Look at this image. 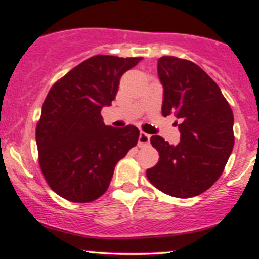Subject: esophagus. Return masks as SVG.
I'll return each mask as SVG.
<instances>
[{"label": "esophagus", "mask_w": 259, "mask_h": 259, "mask_svg": "<svg viewBox=\"0 0 259 259\" xmlns=\"http://www.w3.org/2000/svg\"><path fill=\"white\" fill-rule=\"evenodd\" d=\"M148 144H150V135H148V134H146V133H144V132L140 133L139 142H138L139 147H145V146H147Z\"/></svg>", "instance_id": "34e87169"}]
</instances>
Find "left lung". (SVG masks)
I'll list each match as a JSON object with an SVG mask.
<instances>
[{
	"mask_svg": "<svg viewBox=\"0 0 259 259\" xmlns=\"http://www.w3.org/2000/svg\"><path fill=\"white\" fill-rule=\"evenodd\" d=\"M157 68L164 88L162 114L179 120L180 142L151 136L159 160L147 169V179L169 196L194 197L224 170L234 147V114L217 82L194 62L163 56Z\"/></svg>",
	"mask_w": 259,
	"mask_h": 259,
	"instance_id": "1",
	"label": "left lung"
}]
</instances>
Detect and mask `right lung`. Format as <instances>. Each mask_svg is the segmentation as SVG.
Returning <instances> with one entry per match:
<instances>
[{
  "label": "right lung",
  "instance_id": "right-lung-1",
  "mask_svg": "<svg viewBox=\"0 0 259 259\" xmlns=\"http://www.w3.org/2000/svg\"><path fill=\"white\" fill-rule=\"evenodd\" d=\"M140 59L94 56L50 89L36 125L38 164L49 186L65 200L88 203L101 197L115 164L138 144V127L106 126L101 109L111 106L121 75Z\"/></svg>",
  "mask_w": 259,
  "mask_h": 259
}]
</instances>
